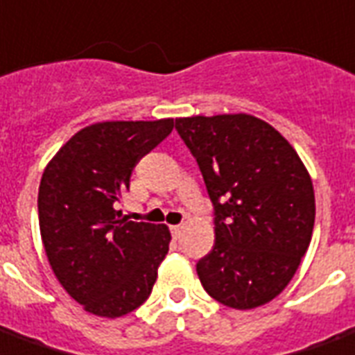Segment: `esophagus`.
Returning <instances> with one entry per match:
<instances>
[{"label":"esophagus","mask_w":355,"mask_h":355,"mask_svg":"<svg viewBox=\"0 0 355 355\" xmlns=\"http://www.w3.org/2000/svg\"><path fill=\"white\" fill-rule=\"evenodd\" d=\"M182 229H184L182 225H173V227H171L173 238H180V234H182Z\"/></svg>","instance_id":"obj_1"}]
</instances>
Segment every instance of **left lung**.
Listing matches in <instances>:
<instances>
[{
    "label": "left lung",
    "mask_w": 355,
    "mask_h": 355,
    "mask_svg": "<svg viewBox=\"0 0 355 355\" xmlns=\"http://www.w3.org/2000/svg\"><path fill=\"white\" fill-rule=\"evenodd\" d=\"M214 205L212 251L197 262L220 304L255 309L285 291L309 248L315 191L291 143L253 115L175 121Z\"/></svg>",
    "instance_id": "8db88e82"
}]
</instances>
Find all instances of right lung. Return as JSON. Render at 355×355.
<instances>
[{"instance_id":"add662e5","label":"right lung","mask_w":355,"mask_h":355,"mask_svg":"<svg viewBox=\"0 0 355 355\" xmlns=\"http://www.w3.org/2000/svg\"><path fill=\"white\" fill-rule=\"evenodd\" d=\"M175 121H107L81 128L46 166L39 227L63 288L91 315L119 318L150 296L169 251L167 225L128 221L119 210L135 164Z\"/></svg>"}]
</instances>
